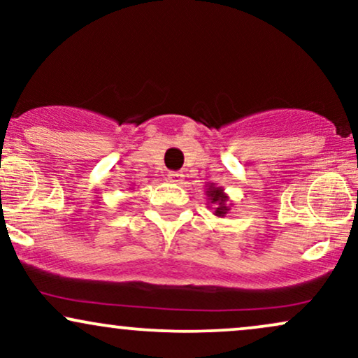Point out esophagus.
<instances>
[{
	"label": "esophagus",
	"mask_w": 358,
	"mask_h": 358,
	"mask_svg": "<svg viewBox=\"0 0 358 358\" xmlns=\"http://www.w3.org/2000/svg\"><path fill=\"white\" fill-rule=\"evenodd\" d=\"M183 178V173H180V171H171V173H168V180L170 182H175V183H180Z\"/></svg>",
	"instance_id": "esophagus-1"
}]
</instances>
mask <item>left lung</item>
I'll list each match as a JSON object with an SVG mask.
<instances>
[{
	"label": "left lung",
	"instance_id": "left-lung-1",
	"mask_svg": "<svg viewBox=\"0 0 358 358\" xmlns=\"http://www.w3.org/2000/svg\"><path fill=\"white\" fill-rule=\"evenodd\" d=\"M207 196L208 203L212 205L213 212L217 217H225L231 210V205H229V196L224 193V188L215 187V185H208L207 188Z\"/></svg>",
	"mask_w": 358,
	"mask_h": 358
}]
</instances>
